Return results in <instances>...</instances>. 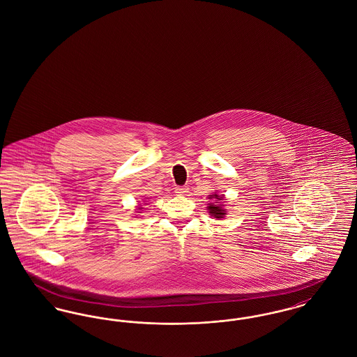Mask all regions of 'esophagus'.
I'll use <instances>...</instances> for the list:
<instances>
[{
    "label": "esophagus",
    "instance_id": "34e87169",
    "mask_svg": "<svg viewBox=\"0 0 357 357\" xmlns=\"http://www.w3.org/2000/svg\"><path fill=\"white\" fill-rule=\"evenodd\" d=\"M174 192L177 193V195H185L188 192L187 187H177L174 189Z\"/></svg>",
    "mask_w": 357,
    "mask_h": 357
}]
</instances>
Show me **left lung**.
<instances>
[{"mask_svg": "<svg viewBox=\"0 0 357 357\" xmlns=\"http://www.w3.org/2000/svg\"><path fill=\"white\" fill-rule=\"evenodd\" d=\"M213 197H215V199H218V200H223V199H222V197H219L218 195H211V197H209V199H213ZM218 200H216L215 203H211V204L208 206V211H209V213H211L215 219H222V218L225 215V209H223V206H225V204H222V206H220V204H218Z\"/></svg>", "mask_w": 357, "mask_h": 357, "instance_id": "obj_1", "label": "left lung"}]
</instances>
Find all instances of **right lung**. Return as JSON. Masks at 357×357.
Returning <instances> with one entry per match:
<instances>
[{
  "instance_id": "obj_1",
  "label": "right lung",
  "mask_w": 357,
  "mask_h": 357,
  "mask_svg": "<svg viewBox=\"0 0 357 357\" xmlns=\"http://www.w3.org/2000/svg\"><path fill=\"white\" fill-rule=\"evenodd\" d=\"M139 209H141V208H139Z\"/></svg>"
}]
</instances>
